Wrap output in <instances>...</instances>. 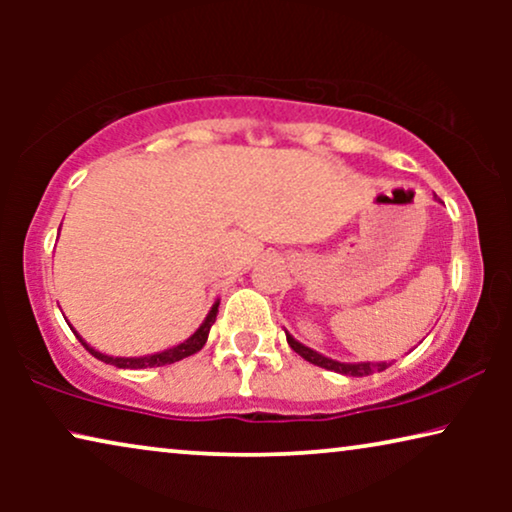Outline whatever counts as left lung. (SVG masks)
Listing matches in <instances>:
<instances>
[{"label":"left lung","mask_w":512,"mask_h":512,"mask_svg":"<svg viewBox=\"0 0 512 512\" xmlns=\"http://www.w3.org/2000/svg\"><path fill=\"white\" fill-rule=\"evenodd\" d=\"M286 342H289V347L293 352L303 356L305 361L314 363V366L319 368H326V370H335V373H342V375H349V377H363V375H373V373H380V370L387 368V363H340V361H333V359H326V356H321L314 352V349L300 345L298 340H293L289 333H286Z\"/></svg>","instance_id":"8db88e82"}]
</instances>
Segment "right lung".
<instances>
[{"label":"right lung","mask_w":512,"mask_h":512,"mask_svg":"<svg viewBox=\"0 0 512 512\" xmlns=\"http://www.w3.org/2000/svg\"><path fill=\"white\" fill-rule=\"evenodd\" d=\"M216 312H219V303H214V307H212V310H209V314H207V319L202 321V326L191 335V338L181 342V345L172 347V349H165V352L151 354V356H137V359H118V356L114 359V356H107V354L95 352V349L88 347L86 342H83V340L79 338V335H76V338L81 340V345L86 347L88 352L95 356V359H100V361H104V363H111V366H116V368H158V366H167V363L181 361V359H186V356L200 352V349L205 347V342H207L209 328H212V324L216 321Z\"/></svg>","instance_id":"right-lung-1"}]
</instances>
